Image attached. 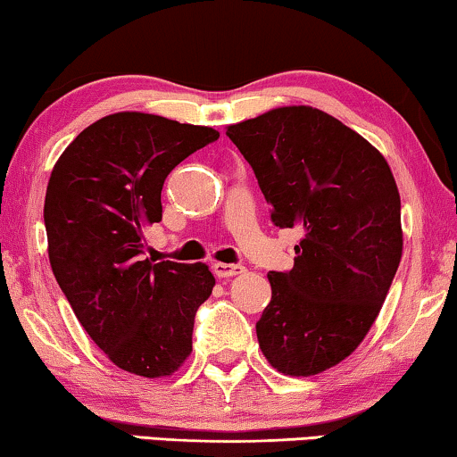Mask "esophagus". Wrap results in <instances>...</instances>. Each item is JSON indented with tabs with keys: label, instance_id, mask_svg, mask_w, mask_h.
<instances>
[{
	"label": "esophagus",
	"instance_id": "obj_1",
	"mask_svg": "<svg viewBox=\"0 0 457 457\" xmlns=\"http://www.w3.org/2000/svg\"><path fill=\"white\" fill-rule=\"evenodd\" d=\"M245 268L241 264H224V262H216L214 266H212V272L216 274L218 278H228V277H237V274H241Z\"/></svg>",
	"mask_w": 457,
	"mask_h": 457
}]
</instances>
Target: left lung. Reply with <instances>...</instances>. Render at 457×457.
<instances>
[{
    "mask_svg": "<svg viewBox=\"0 0 457 457\" xmlns=\"http://www.w3.org/2000/svg\"><path fill=\"white\" fill-rule=\"evenodd\" d=\"M278 228L303 233L295 264L270 272L255 322L278 372L310 377L345 360L377 320L402 260V202L383 155L327 112L289 105L227 130Z\"/></svg>",
    "mask_w": 457,
    "mask_h": 457,
    "instance_id": "obj_1",
    "label": "left lung"
}]
</instances>
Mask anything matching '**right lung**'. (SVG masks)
Listing matches in <instances>:
<instances>
[{
	"label": "right lung",
	"mask_w": 457,
	"mask_h": 457,
	"mask_svg": "<svg viewBox=\"0 0 457 457\" xmlns=\"http://www.w3.org/2000/svg\"><path fill=\"white\" fill-rule=\"evenodd\" d=\"M218 130L118 112L87 127L55 162L43 220L49 264L79 322L122 370L158 378L191 353L208 266L143 260V228L162 220L174 166Z\"/></svg>",
	"instance_id": "obj_1"
}]
</instances>
